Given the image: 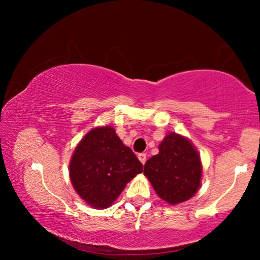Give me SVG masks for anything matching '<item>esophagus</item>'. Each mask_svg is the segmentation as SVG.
Returning a JSON list of instances; mask_svg holds the SVG:
<instances>
[{"label":"esophagus","instance_id":"esophagus-1","mask_svg":"<svg viewBox=\"0 0 260 260\" xmlns=\"http://www.w3.org/2000/svg\"><path fill=\"white\" fill-rule=\"evenodd\" d=\"M138 159L142 162V165H144L145 161H147V154H144V152H141V154H138Z\"/></svg>","mask_w":260,"mask_h":260}]
</instances>
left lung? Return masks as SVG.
<instances>
[{"instance_id":"1","label":"left lung","mask_w":260,"mask_h":260,"mask_svg":"<svg viewBox=\"0 0 260 260\" xmlns=\"http://www.w3.org/2000/svg\"><path fill=\"white\" fill-rule=\"evenodd\" d=\"M159 152L144 165V175L159 198L170 205L187 201L200 186L202 167L198 151L187 138L169 134Z\"/></svg>"}]
</instances>
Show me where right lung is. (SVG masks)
Instances as JSON below:
<instances>
[{
    "instance_id": "obj_1",
    "label": "right lung",
    "mask_w": 260,
    "mask_h": 260,
    "mask_svg": "<svg viewBox=\"0 0 260 260\" xmlns=\"http://www.w3.org/2000/svg\"><path fill=\"white\" fill-rule=\"evenodd\" d=\"M143 165L111 126L95 127L74 150L70 177L77 193L95 208H108Z\"/></svg>"
}]
</instances>
